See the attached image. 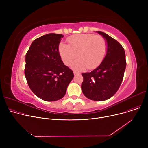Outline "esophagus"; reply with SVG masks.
Wrapping results in <instances>:
<instances>
[{
    "label": "esophagus",
    "instance_id": "1",
    "mask_svg": "<svg viewBox=\"0 0 148 148\" xmlns=\"http://www.w3.org/2000/svg\"><path fill=\"white\" fill-rule=\"evenodd\" d=\"M80 73H77V72H76V71H74V75H77V74H79Z\"/></svg>",
    "mask_w": 148,
    "mask_h": 148
}]
</instances>
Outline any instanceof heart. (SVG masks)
<instances>
[{"label": "heart", "mask_w": 148, "mask_h": 148, "mask_svg": "<svg viewBox=\"0 0 148 148\" xmlns=\"http://www.w3.org/2000/svg\"><path fill=\"white\" fill-rule=\"evenodd\" d=\"M70 45L61 42L59 50L62 60L68 66L77 56L79 59L72 64L75 70L96 68L103 61L107 51V42L102 36L92 34H77L68 38Z\"/></svg>", "instance_id": "b5f03b06"}]
</instances>
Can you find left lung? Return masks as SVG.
I'll list each match as a JSON object with an SVG mask.
<instances>
[{"label": "left lung", "instance_id": "1", "mask_svg": "<svg viewBox=\"0 0 148 148\" xmlns=\"http://www.w3.org/2000/svg\"><path fill=\"white\" fill-rule=\"evenodd\" d=\"M107 42V53L101 64L90 73H82V90L88 98L101 101L113 97L119 89L126 68L122 46L107 34L97 31Z\"/></svg>", "mask_w": 148, "mask_h": 148}]
</instances>
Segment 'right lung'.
Listing matches in <instances>:
<instances>
[{
	"label": "right lung",
	"mask_w": 148,
	"mask_h": 148,
	"mask_svg": "<svg viewBox=\"0 0 148 148\" xmlns=\"http://www.w3.org/2000/svg\"><path fill=\"white\" fill-rule=\"evenodd\" d=\"M62 34H49L35 40L26 54L25 74L34 94L46 101L63 98L74 77L59 52Z\"/></svg>",
	"instance_id": "obj_1"
}]
</instances>
